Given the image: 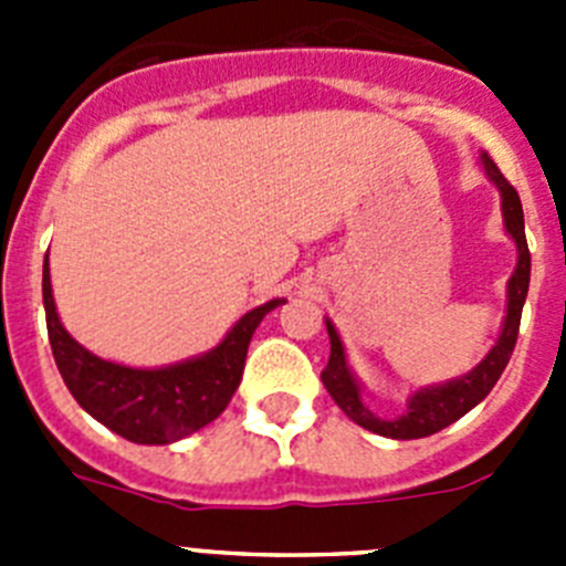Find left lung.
Segmentation results:
<instances>
[{"label": "left lung", "mask_w": 566, "mask_h": 566, "mask_svg": "<svg viewBox=\"0 0 566 566\" xmlns=\"http://www.w3.org/2000/svg\"><path fill=\"white\" fill-rule=\"evenodd\" d=\"M482 164L488 169V178L499 187L502 192V214H504V229L513 240H516V272L510 274L507 280V314H504V326L499 334L496 345L490 348L488 357L473 368V371L462 374V377L451 379V382L431 385V388H419L417 394H411L408 399V408L402 411V417H377V413L363 402V391H359L357 377L352 374L348 363H345V348L339 343L337 328L332 326V319H326L328 339H332V357L328 365L323 368V385L326 391L332 394L334 402L343 408V413L348 419L365 428V431L379 433V437L388 439H422L431 437V433L442 431L451 422H457L459 417L476 408L490 391L493 385L499 382L502 371L507 368L510 354L516 348L518 339V323H522V308L524 300H527L530 289V249L527 238H524V212L522 201H518V192L510 187V181L499 172V167L493 164L488 153H482Z\"/></svg>", "instance_id": "1"}]
</instances>
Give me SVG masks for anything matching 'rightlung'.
Segmentation results:
<instances>
[{"label": "right lung", "mask_w": 566, "mask_h": 566, "mask_svg": "<svg viewBox=\"0 0 566 566\" xmlns=\"http://www.w3.org/2000/svg\"><path fill=\"white\" fill-rule=\"evenodd\" d=\"M44 317L53 359L73 399L118 437L138 444H169L218 419L238 391L254 328L286 300H269L232 326L221 345L164 368H129L90 354L70 337L56 314L50 266L42 272Z\"/></svg>", "instance_id": "obj_1"}]
</instances>
